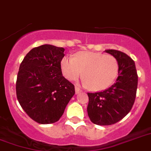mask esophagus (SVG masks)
<instances>
[{
	"mask_svg": "<svg viewBox=\"0 0 151 151\" xmlns=\"http://www.w3.org/2000/svg\"><path fill=\"white\" fill-rule=\"evenodd\" d=\"M81 92V90L79 88H78V87H75V93L76 94H79V93Z\"/></svg>",
	"mask_w": 151,
	"mask_h": 151,
	"instance_id": "esophagus-1",
	"label": "esophagus"
}]
</instances>
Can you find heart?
<instances>
[{
    "label": "heart",
    "instance_id": "heart-1",
    "mask_svg": "<svg viewBox=\"0 0 151 151\" xmlns=\"http://www.w3.org/2000/svg\"><path fill=\"white\" fill-rule=\"evenodd\" d=\"M65 78L74 81L82 74L83 82L93 91H102L109 88L119 73V63L116 57L101 52H77L74 56H64L60 62Z\"/></svg>",
    "mask_w": 151,
    "mask_h": 151
}]
</instances>
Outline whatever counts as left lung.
Segmentation results:
<instances>
[{"label":"left lung","mask_w":151,"mask_h":151,"mask_svg":"<svg viewBox=\"0 0 151 151\" xmlns=\"http://www.w3.org/2000/svg\"><path fill=\"white\" fill-rule=\"evenodd\" d=\"M105 52L118 61L119 77L106 90L88 93V116L93 123L99 126L115 124L127 116L135 101L138 84L135 63L128 55L115 50Z\"/></svg>","instance_id":"8db88e82"}]
</instances>
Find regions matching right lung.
<instances>
[{
    "label": "right lung",
    "instance_id": "add662e5",
    "mask_svg": "<svg viewBox=\"0 0 151 151\" xmlns=\"http://www.w3.org/2000/svg\"><path fill=\"white\" fill-rule=\"evenodd\" d=\"M64 50L49 44L33 48L19 67L17 99L27 115L40 124L57 122L75 94L73 84L62 74Z\"/></svg>",
    "mask_w": 151,
    "mask_h": 151
}]
</instances>
